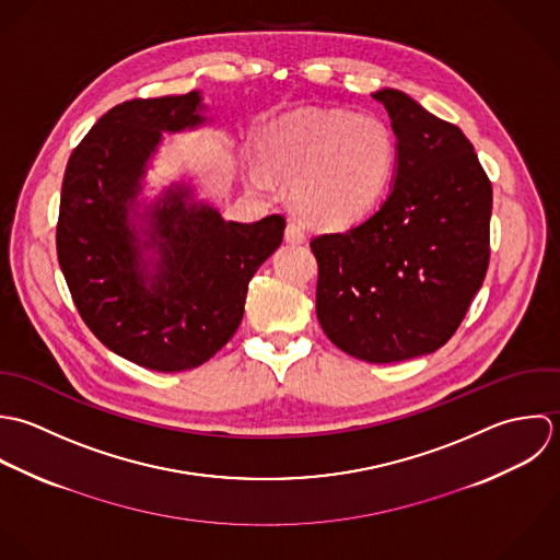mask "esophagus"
Wrapping results in <instances>:
<instances>
[{
  "instance_id": "obj_1",
  "label": "esophagus",
  "mask_w": 560,
  "mask_h": 560,
  "mask_svg": "<svg viewBox=\"0 0 560 560\" xmlns=\"http://www.w3.org/2000/svg\"><path fill=\"white\" fill-rule=\"evenodd\" d=\"M285 240L290 244H303L307 240L305 229L299 223H288V226H285Z\"/></svg>"
}]
</instances>
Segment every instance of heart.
<instances>
[{
    "label": "heart",
    "instance_id": "b5f03b06",
    "mask_svg": "<svg viewBox=\"0 0 560 560\" xmlns=\"http://www.w3.org/2000/svg\"><path fill=\"white\" fill-rule=\"evenodd\" d=\"M257 153L268 175L290 182V201L310 223L346 226L361 221L378 203L396 162L389 129L348 110L285 114L257 133Z\"/></svg>",
    "mask_w": 560,
    "mask_h": 560
}]
</instances>
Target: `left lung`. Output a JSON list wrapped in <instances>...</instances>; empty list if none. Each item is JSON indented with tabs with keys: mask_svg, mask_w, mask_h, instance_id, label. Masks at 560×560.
Wrapping results in <instances>:
<instances>
[{
	"mask_svg": "<svg viewBox=\"0 0 560 560\" xmlns=\"http://www.w3.org/2000/svg\"><path fill=\"white\" fill-rule=\"evenodd\" d=\"M396 133L383 206L312 240L316 314L339 350L370 363L435 352L458 329L489 266L491 182L465 133L396 91L372 93Z\"/></svg>",
	"mask_w": 560,
	"mask_h": 560,
	"instance_id": "1",
	"label": "left lung"
}]
</instances>
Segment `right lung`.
Masks as SVG:
<instances>
[{"label": "right lung", "instance_id": "add662e5", "mask_svg": "<svg viewBox=\"0 0 560 560\" xmlns=\"http://www.w3.org/2000/svg\"><path fill=\"white\" fill-rule=\"evenodd\" d=\"M203 110L199 91L114 106L62 179L56 246L73 303L104 346L158 372L197 368L223 348L285 229L279 214L224 221L184 182L140 199L164 133L206 125Z\"/></svg>", "mask_w": 560, "mask_h": 560}]
</instances>
